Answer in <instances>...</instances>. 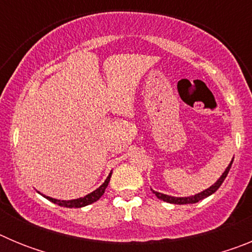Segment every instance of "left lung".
Wrapping results in <instances>:
<instances>
[{
    "label": "left lung",
    "instance_id": "obj_1",
    "mask_svg": "<svg viewBox=\"0 0 252 252\" xmlns=\"http://www.w3.org/2000/svg\"><path fill=\"white\" fill-rule=\"evenodd\" d=\"M232 162H233V158H232V160H231L230 164H228V166L224 169V171L222 173V175L218 178L217 182H216L215 184H212V186L209 187V188L204 189V190H202V192L197 193V194H194V195H189V197H173V195H168V194H164V193L157 192V190H154V189H151V190H153L154 194L157 195L159 199H161V201H164V202H168V203H174V204H193V203H197V202L202 201V199H204V198L209 197V195H212L213 193H215L216 190L220 188V187H221V184L223 183V180L226 179L227 174H228V171H230Z\"/></svg>",
    "mask_w": 252,
    "mask_h": 252
}]
</instances>
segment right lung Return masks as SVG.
Returning <instances> with one entry per match:
<instances>
[{"mask_svg":"<svg viewBox=\"0 0 252 252\" xmlns=\"http://www.w3.org/2000/svg\"><path fill=\"white\" fill-rule=\"evenodd\" d=\"M111 175H112V171H111L110 174H108V177H107L106 180H104L103 183H102V186H99L98 188L95 189V190L88 193V194L84 195V197L77 198V199H69V201H64V199H57V198H51V197H49V195L41 194L40 192L39 193L43 195L44 198H46L48 201L53 202V203H55V204H59V206H64V207H66V208H82V207H86V206H88V204L94 203V202L98 201L99 198L103 195L107 186H108V183H110Z\"/></svg>","mask_w":252,"mask_h":252,"instance_id":"obj_1","label":"right lung"}]
</instances>
